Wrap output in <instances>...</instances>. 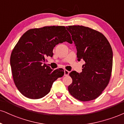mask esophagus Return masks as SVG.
Wrapping results in <instances>:
<instances>
[{
    "label": "esophagus",
    "mask_w": 124,
    "mask_h": 124,
    "mask_svg": "<svg viewBox=\"0 0 124 124\" xmlns=\"http://www.w3.org/2000/svg\"><path fill=\"white\" fill-rule=\"evenodd\" d=\"M68 74H69V71H67V70H64V76H68Z\"/></svg>",
    "instance_id": "obj_1"
}]
</instances>
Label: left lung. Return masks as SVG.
Instances as JSON below:
<instances>
[{
	"label": "left lung",
	"mask_w": 124,
	"mask_h": 124,
	"mask_svg": "<svg viewBox=\"0 0 124 124\" xmlns=\"http://www.w3.org/2000/svg\"><path fill=\"white\" fill-rule=\"evenodd\" d=\"M67 29L77 50L78 61L83 60L82 72L73 71L70 94L81 101L98 97L109 83L113 65V51L108 39L100 32L83 26H69Z\"/></svg>",
	"instance_id": "obj_1"
}]
</instances>
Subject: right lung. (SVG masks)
Segmentation results:
<instances>
[{"label": "right lung", "instance_id": "add662e5", "mask_svg": "<svg viewBox=\"0 0 124 124\" xmlns=\"http://www.w3.org/2000/svg\"><path fill=\"white\" fill-rule=\"evenodd\" d=\"M65 41L72 42L62 26L32 29L20 38L11 54L10 65L15 85L25 97H45L53 82L64 75L63 70H53L44 62L47 57H52L55 46Z\"/></svg>", "mask_w": 124, "mask_h": 124}]
</instances>
